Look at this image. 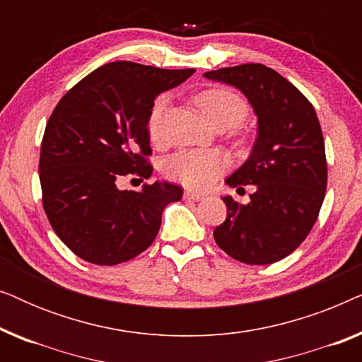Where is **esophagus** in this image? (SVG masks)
Listing matches in <instances>:
<instances>
[{
	"instance_id": "esophagus-1",
	"label": "esophagus",
	"mask_w": 362,
	"mask_h": 362,
	"mask_svg": "<svg viewBox=\"0 0 362 362\" xmlns=\"http://www.w3.org/2000/svg\"><path fill=\"white\" fill-rule=\"evenodd\" d=\"M185 199L197 202V201L204 199V194H199V192H192V191H185Z\"/></svg>"
}]
</instances>
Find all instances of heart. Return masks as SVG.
<instances>
[{
	"mask_svg": "<svg viewBox=\"0 0 362 362\" xmlns=\"http://www.w3.org/2000/svg\"><path fill=\"white\" fill-rule=\"evenodd\" d=\"M196 102L212 125L227 122L235 125L247 115V103L239 93L224 87H211L196 95ZM165 98L153 103L146 128L151 141L161 140V118ZM229 161L216 150H185L173 155L165 165V175L189 189H206L227 170Z\"/></svg>",
	"mask_w": 362,
	"mask_h": 362,
	"instance_id": "obj_1",
	"label": "heart"
}]
</instances>
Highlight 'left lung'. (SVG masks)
Instances as JSON below:
<instances>
[{"instance_id": "obj_1", "label": "left lung", "mask_w": 362, "mask_h": 362, "mask_svg": "<svg viewBox=\"0 0 362 362\" xmlns=\"http://www.w3.org/2000/svg\"><path fill=\"white\" fill-rule=\"evenodd\" d=\"M234 86L259 117L249 160L226 182L254 185L249 204L222 197L227 217L214 229L216 244L232 259L269 265L290 255L306 239L323 204L328 168L318 117L308 98L264 64H242L206 72Z\"/></svg>"}]
</instances>
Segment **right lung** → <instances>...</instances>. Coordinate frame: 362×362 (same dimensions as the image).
Masks as SVG:
<instances>
[{
  "instance_id": "right-lung-1",
  "label": "right lung",
  "mask_w": 362,
  "mask_h": 362,
  "mask_svg": "<svg viewBox=\"0 0 362 362\" xmlns=\"http://www.w3.org/2000/svg\"><path fill=\"white\" fill-rule=\"evenodd\" d=\"M192 74L110 62L77 82L54 108L39 158L42 206L77 257L95 265L132 260L153 244L166 204L182 197L170 182H145L141 191H120L117 182L151 176L148 115L160 93Z\"/></svg>"
}]
</instances>
